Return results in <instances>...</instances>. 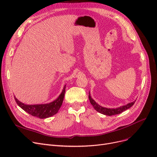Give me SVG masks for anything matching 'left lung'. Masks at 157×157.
Here are the masks:
<instances>
[{
	"label": "left lung",
	"mask_w": 157,
	"mask_h": 157,
	"mask_svg": "<svg viewBox=\"0 0 157 157\" xmlns=\"http://www.w3.org/2000/svg\"><path fill=\"white\" fill-rule=\"evenodd\" d=\"M89 100L90 103L93 105L94 108L98 111V113H100L101 114H103L104 115H107V116H112V115H115V114H118L121 113L122 112L126 111L127 109H129L130 108H131L132 106L136 101L132 102H130L125 105H122L119 107V108H104V107H102L101 105H100L99 104H98L93 98L90 96V94L89 92Z\"/></svg>",
	"instance_id": "obj_1"
}]
</instances>
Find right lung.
Segmentation results:
<instances>
[{"instance_id":"obj_1","label":"right lung","mask_w":157,"mask_h":157,"mask_svg":"<svg viewBox=\"0 0 157 157\" xmlns=\"http://www.w3.org/2000/svg\"><path fill=\"white\" fill-rule=\"evenodd\" d=\"M66 85L63 86L62 92L60 95L59 96L56 100L54 101L44 104H34V105H28L25 104L19 101L17 98L14 97V99L16 102L23 109L29 114H31L33 117H36L41 119L51 117L59 111V109L62 104L63 98L65 92Z\"/></svg>"}]
</instances>
